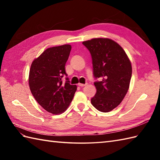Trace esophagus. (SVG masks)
<instances>
[{
	"instance_id": "esophagus-1",
	"label": "esophagus",
	"mask_w": 160,
	"mask_h": 160,
	"mask_svg": "<svg viewBox=\"0 0 160 160\" xmlns=\"http://www.w3.org/2000/svg\"><path fill=\"white\" fill-rule=\"evenodd\" d=\"M87 85V83L86 84H82V83H78V86L80 87H84Z\"/></svg>"
}]
</instances>
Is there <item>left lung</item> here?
Here are the masks:
<instances>
[{"mask_svg": "<svg viewBox=\"0 0 160 160\" xmlns=\"http://www.w3.org/2000/svg\"><path fill=\"white\" fill-rule=\"evenodd\" d=\"M89 50L96 93L91 98L93 106L101 112H109L123 100L132 75L131 61L122 47L114 40L96 38L82 42Z\"/></svg>", "mask_w": 160, "mask_h": 160, "instance_id": "obj_1", "label": "left lung"}]
</instances>
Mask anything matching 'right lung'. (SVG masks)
<instances>
[{"instance_id": "obj_1", "label": "right lung", "mask_w": 160, "mask_h": 160, "mask_svg": "<svg viewBox=\"0 0 160 160\" xmlns=\"http://www.w3.org/2000/svg\"><path fill=\"white\" fill-rule=\"evenodd\" d=\"M71 46L63 45L50 47L33 60L30 67L29 85L35 100L44 109L52 114L65 111L73 100L76 85L69 84L65 64L69 58Z\"/></svg>"}]
</instances>
